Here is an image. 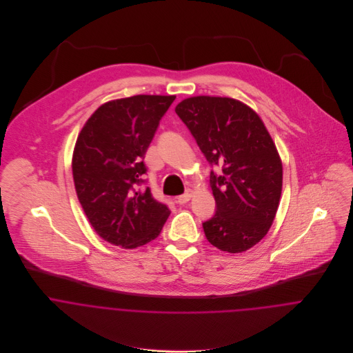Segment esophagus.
Wrapping results in <instances>:
<instances>
[{
  "instance_id": "esophagus-1",
  "label": "esophagus",
  "mask_w": 353,
  "mask_h": 353,
  "mask_svg": "<svg viewBox=\"0 0 353 353\" xmlns=\"http://www.w3.org/2000/svg\"><path fill=\"white\" fill-rule=\"evenodd\" d=\"M190 199H192V193H190V192H186L185 194H182V196L178 197V203L183 205V203L190 201Z\"/></svg>"
}]
</instances>
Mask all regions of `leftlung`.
Returning <instances> with one entry per match:
<instances>
[{
	"label": "left lung",
	"mask_w": 353,
	"mask_h": 353,
	"mask_svg": "<svg viewBox=\"0 0 353 353\" xmlns=\"http://www.w3.org/2000/svg\"><path fill=\"white\" fill-rule=\"evenodd\" d=\"M175 112L188 126L212 167L214 214L202 223L214 248L242 252L269 231L281 196L283 164L255 111L231 98L194 97Z\"/></svg>",
	"instance_id": "obj_1"
}]
</instances>
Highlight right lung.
<instances>
[{"mask_svg": "<svg viewBox=\"0 0 353 353\" xmlns=\"http://www.w3.org/2000/svg\"><path fill=\"white\" fill-rule=\"evenodd\" d=\"M175 97L136 95L107 101L81 129L72 171L79 201L97 234L123 249L159 236L170 209L145 185L144 157Z\"/></svg>", "mask_w": 353, "mask_h": 353, "instance_id": "1", "label": "right lung"}]
</instances>
